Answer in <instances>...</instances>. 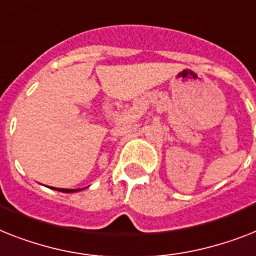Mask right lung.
I'll list each match as a JSON object with an SVG mask.
<instances>
[{
    "mask_svg": "<svg viewBox=\"0 0 256 256\" xmlns=\"http://www.w3.org/2000/svg\"><path fill=\"white\" fill-rule=\"evenodd\" d=\"M56 189V190H59V192H64V193H72V192H78L80 189H62V188H52Z\"/></svg>",
    "mask_w": 256,
    "mask_h": 256,
    "instance_id": "obj_1",
    "label": "right lung"
}]
</instances>
